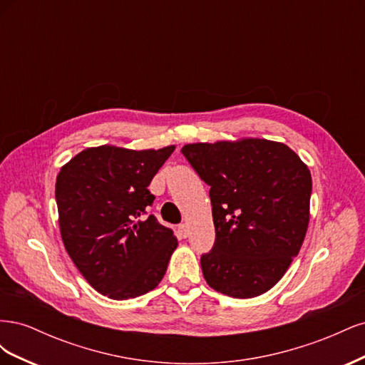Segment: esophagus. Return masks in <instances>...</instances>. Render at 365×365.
Returning a JSON list of instances; mask_svg holds the SVG:
<instances>
[{
	"label": "esophagus",
	"instance_id": "obj_1",
	"mask_svg": "<svg viewBox=\"0 0 365 365\" xmlns=\"http://www.w3.org/2000/svg\"><path fill=\"white\" fill-rule=\"evenodd\" d=\"M178 235L181 239H185L187 236H189V225L187 224H180L178 225Z\"/></svg>",
	"mask_w": 365,
	"mask_h": 365
}]
</instances>
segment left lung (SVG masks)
<instances>
[{"instance_id":"1","label":"left lung","mask_w":365,"mask_h":365,"mask_svg":"<svg viewBox=\"0 0 365 365\" xmlns=\"http://www.w3.org/2000/svg\"><path fill=\"white\" fill-rule=\"evenodd\" d=\"M181 152L210 185L216 239L201 257L205 282L235 298L269 291L306 236L307 165L283 143L264 138L193 143Z\"/></svg>"}]
</instances>
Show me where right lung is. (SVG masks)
<instances>
[{
  "label": "right lung",
  "instance_id": "right-lung-1",
  "mask_svg": "<svg viewBox=\"0 0 365 365\" xmlns=\"http://www.w3.org/2000/svg\"><path fill=\"white\" fill-rule=\"evenodd\" d=\"M175 146L132 150L103 145L77 153L56 178L63 247L93 288L113 300L155 289L178 247L148 207V185Z\"/></svg>",
  "mask_w": 365,
  "mask_h": 365
}]
</instances>
